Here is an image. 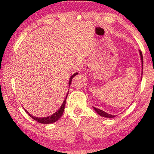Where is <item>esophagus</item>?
Returning <instances> with one entry per match:
<instances>
[{
  "mask_svg": "<svg viewBox=\"0 0 154 154\" xmlns=\"http://www.w3.org/2000/svg\"><path fill=\"white\" fill-rule=\"evenodd\" d=\"M86 68H87V69H89V68H90V66H89V65H88V66H86Z\"/></svg>",
  "mask_w": 154,
  "mask_h": 154,
  "instance_id": "1",
  "label": "esophagus"
}]
</instances>
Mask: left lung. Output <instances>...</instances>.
I'll use <instances>...</instances> for the list:
<instances>
[{"label": "left lung", "mask_w": 154, "mask_h": 154, "mask_svg": "<svg viewBox=\"0 0 154 154\" xmlns=\"http://www.w3.org/2000/svg\"><path fill=\"white\" fill-rule=\"evenodd\" d=\"M139 53H140V58H141V64H142V74H143V54H142V52H141V51L139 50ZM141 79H142V77H141ZM93 108L95 111L97 112V113L100 115L101 116H103V117H106V118H114V117H115V115H112V114H108L107 112H104L103 110H101V109H100L99 108H96L93 107Z\"/></svg>", "instance_id": "8db88e82"}]
</instances>
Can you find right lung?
<instances>
[{
    "label": "right lung",
    "instance_id": "1",
    "mask_svg": "<svg viewBox=\"0 0 154 154\" xmlns=\"http://www.w3.org/2000/svg\"><path fill=\"white\" fill-rule=\"evenodd\" d=\"M77 74H78V72H75V73H74V74L72 75L71 77H70L69 82H68V84H69V86H70V84H71V81H72V78L74 77L75 75H77ZM68 92H69V91H68ZM68 94V92L67 93L66 96L64 101H63L62 106H61V107L59 108V109L56 111L54 114H51V116H46V117H42H42H41V118H40V117H35V116H32L31 114H29V112L26 111L25 109H24V110H25V112H26V113L29 114V116H31V118L33 119L35 121H38V123H42V124H49V123H55V122L57 121L58 119H59L60 117L62 116V114H63V112H64V108H65V105H66V100Z\"/></svg>",
    "mask_w": 154,
    "mask_h": 154
}]
</instances>
